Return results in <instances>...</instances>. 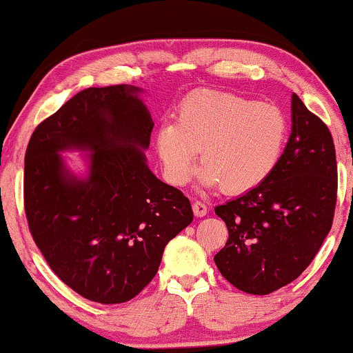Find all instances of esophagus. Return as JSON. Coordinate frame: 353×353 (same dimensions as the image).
<instances>
[{"label": "esophagus", "instance_id": "esophagus-1", "mask_svg": "<svg viewBox=\"0 0 353 353\" xmlns=\"http://www.w3.org/2000/svg\"><path fill=\"white\" fill-rule=\"evenodd\" d=\"M192 210H194V214L197 215V217H203V215H207V205L201 201L194 202Z\"/></svg>", "mask_w": 353, "mask_h": 353}]
</instances>
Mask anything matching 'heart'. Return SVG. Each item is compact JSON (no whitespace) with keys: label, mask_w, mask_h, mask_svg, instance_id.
Returning <instances> with one entry per match:
<instances>
[{"label":"heart","mask_w":353,"mask_h":353,"mask_svg":"<svg viewBox=\"0 0 353 353\" xmlns=\"http://www.w3.org/2000/svg\"><path fill=\"white\" fill-rule=\"evenodd\" d=\"M288 120L276 105L227 92H202L182 103L177 123H164L156 146L168 179L184 185L192 177L197 151L199 181L227 194L263 184L281 159Z\"/></svg>","instance_id":"obj_1"}]
</instances>
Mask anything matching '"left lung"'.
I'll return each mask as SVG.
<instances>
[{
	"label": "left lung",
	"mask_w": 353,
	"mask_h": 353,
	"mask_svg": "<svg viewBox=\"0 0 353 353\" xmlns=\"http://www.w3.org/2000/svg\"><path fill=\"white\" fill-rule=\"evenodd\" d=\"M292 128L278 165L263 184L215 207L228 240L214 261L228 283L270 294L311 265L334 222L337 161L332 134L296 93Z\"/></svg>",
	"instance_id": "1"
}]
</instances>
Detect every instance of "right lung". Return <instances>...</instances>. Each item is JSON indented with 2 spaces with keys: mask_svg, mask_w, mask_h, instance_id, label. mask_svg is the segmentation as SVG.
Returning <instances> with one entry per match:
<instances>
[{
  "mask_svg": "<svg viewBox=\"0 0 353 353\" xmlns=\"http://www.w3.org/2000/svg\"><path fill=\"white\" fill-rule=\"evenodd\" d=\"M128 85L79 92L36 126L24 156V212L34 243L85 299L120 304L158 273L164 246L192 222L189 199L150 171L154 123ZM92 152L91 172H65L58 151Z\"/></svg>",
  "mask_w": 353,
  "mask_h": 353,
  "instance_id": "right-lung-1",
  "label": "right lung"
}]
</instances>
